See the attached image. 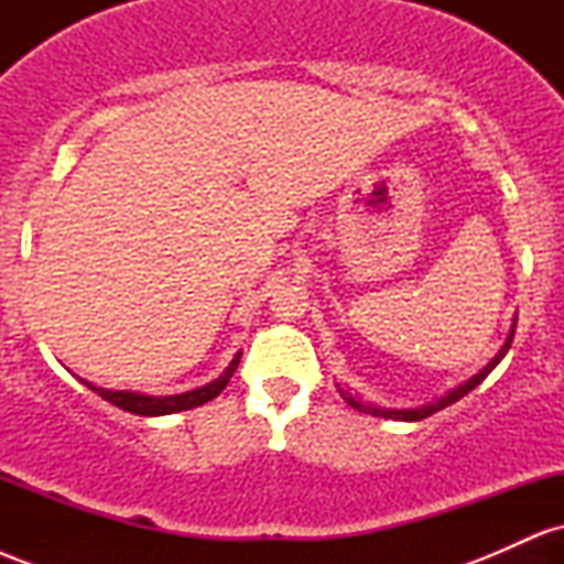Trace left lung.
<instances>
[{"mask_svg":"<svg viewBox=\"0 0 564 564\" xmlns=\"http://www.w3.org/2000/svg\"><path fill=\"white\" fill-rule=\"evenodd\" d=\"M514 328H517V318H514V323H511L507 341H503L501 349H498L494 358H490L488 366L480 368V371H477L471 379L464 381V384L453 387V390L445 392L443 398L432 400V403H426V405H419V408H384V405L368 403V400L360 398V394H352V392L347 390V387H341V384H336V390H339V394H341V398H345L347 405H352L355 411H360V413H371V416H379V419H394V422H422V419L432 416V413H437V411H443V408H448L451 403H456V400H462L464 394L475 390V387L480 384V381H482L485 377H488V373L494 371V368H496L498 364H501L503 355L509 352L511 339H514Z\"/></svg>","mask_w":564,"mask_h":564,"instance_id":"1","label":"left lung"}]
</instances>
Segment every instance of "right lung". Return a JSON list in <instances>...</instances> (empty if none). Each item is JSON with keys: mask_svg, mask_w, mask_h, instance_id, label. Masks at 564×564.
<instances>
[{"mask_svg": "<svg viewBox=\"0 0 564 564\" xmlns=\"http://www.w3.org/2000/svg\"><path fill=\"white\" fill-rule=\"evenodd\" d=\"M238 364H241V352H236V358L230 360V366L225 368L223 373L209 384L198 387V390H187L180 394H145V392H132V390H106V387H95L93 381L79 379L84 387L100 394L102 400L113 403L121 411L134 413V416H166V413H180V411H191V408H198L204 403H209L212 398H217L219 392L228 387V381L232 373H236Z\"/></svg>", "mask_w": 564, "mask_h": 564, "instance_id": "right-lung-1", "label": "right lung"}]
</instances>
